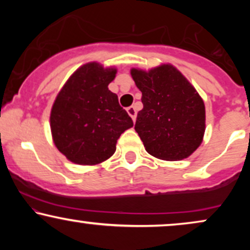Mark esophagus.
Instances as JSON below:
<instances>
[{"mask_svg":"<svg viewBox=\"0 0 250 250\" xmlns=\"http://www.w3.org/2000/svg\"><path fill=\"white\" fill-rule=\"evenodd\" d=\"M127 111H128L129 116L133 119V121H135V120H136V109H135V107H133V105H131V107H128Z\"/></svg>","mask_w":250,"mask_h":250,"instance_id":"34e87169","label":"esophagus"}]
</instances>
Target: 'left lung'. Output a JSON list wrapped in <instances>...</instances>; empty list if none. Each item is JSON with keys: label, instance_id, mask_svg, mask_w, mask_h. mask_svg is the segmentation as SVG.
<instances>
[{"label": "left lung", "instance_id": "1", "mask_svg": "<svg viewBox=\"0 0 250 250\" xmlns=\"http://www.w3.org/2000/svg\"><path fill=\"white\" fill-rule=\"evenodd\" d=\"M131 76L142 93L135 130L146 150L166 161L193 154L206 129L205 103L195 88L170 64L149 71L131 69Z\"/></svg>", "mask_w": 250, "mask_h": 250}]
</instances>
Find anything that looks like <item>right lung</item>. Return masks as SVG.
<instances>
[{
	"label": "right lung",
	"instance_id": "1",
	"mask_svg": "<svg viewBox=\"0 0 250 250\" xmlns=\"http://www.w3.org/2000/svg\"><path fill=\"white\" fill-rule=\"evenodd\" d=\"M115 68L96 62L79 68L57 95L50 114L54 143L77 165H97L116 150L121 134L133 127V120L108 84Z\"/></svg>",
	"mask_w": 250,
	"mask_h": 250
}]
</instances>
